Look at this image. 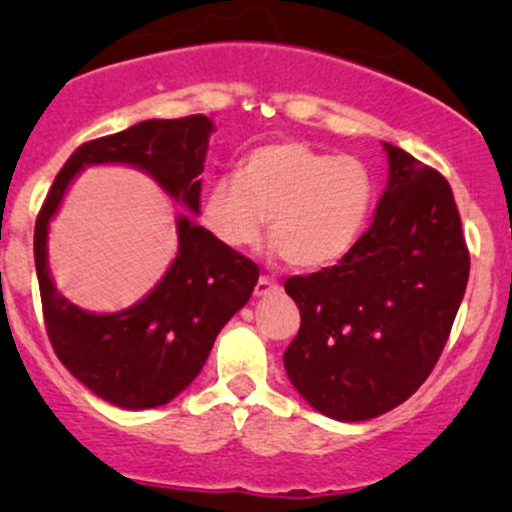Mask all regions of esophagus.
I'll use <instances>...</instances> for the list:
<instances>
[{"instance_id": "34e87169", "label": "esophagus", "mask_w": 512, "mask_h": 512, "mask_svg": "<svg viewBox=\"0 0 512 512\" xmlns=\"http://www.w3.org/2000/svg\"><path fill=\"white\" fill-rule=\"evenodd\" d=\"M276 289H279V286H276L274 279H269V276H260V279H257V286H255V296L257 298L269 296V293Z\"/></svg>"}]
</instances>
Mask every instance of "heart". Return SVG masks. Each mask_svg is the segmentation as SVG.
<instances>
[{"label":"heart","instance_id":"heart-1","mask_svg":"<svg viewBox=\"0 0 512 512\" xmlns=\"http://www.w3.org/2000/svg\"><path fill=\"white\" fill-rule=\"evenodd\" d=\"M373 204V178L354 156L298 142L252 149L238 178L214 180L202 197V223L228 248H252L269 216L272 252L298 269L337 264L354 248Z\"/></svg>","mask_w":512,"mask_h":512}]
</instances>
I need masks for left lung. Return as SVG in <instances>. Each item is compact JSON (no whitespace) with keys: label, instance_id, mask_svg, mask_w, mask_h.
I'll list each match as a JSON object with an SVG mask.
<instances>
[{"label":"left lung","instance_id":"1","mask_svg":"<svg viewBox=\"0 0 512 512\" xmlns=\"http://www.w3.org/2000/svg\"><path fill=\"white\" fill-rule=\"evenodd\" d=\"M383 146L390 175L368 231L334 267L284 284L301 310L286 375L310 407L337 421L375 419L424 385L469 279L448 180Z\"/></svg>","mask_w":512,"mask_h":512}]
</instances>
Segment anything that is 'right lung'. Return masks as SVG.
I'll return each instance as SVG.
<instances>
[{
    "instance_id": "1",
    "label": "right lung",
    "mask_w": 512,
    "mask_h": 512,
    "mask_svg": "<svg viewBox=\"0 0 512 512\" xmlns=\"http://www.w3.org/2000/svg\"><path fill=\"white\" fill-rule=\"evenodd\" d=\"M209 117L144 120L81 144L52 182L35 221V272L52 349L93 395L122 409H154L178 397L207 363L216 334L250 301L260 269L180 214L178 255L139 303L117 313H88L55 289L48 231L67 187L86 166L125 163L149 173L168 197L199 214Z\"/></svg>"
}]
</instances>
